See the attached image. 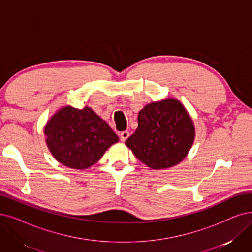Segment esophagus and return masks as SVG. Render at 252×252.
Returning <instances> with one entry per match:
<instances>
[{
    "mask_svg": "<svg viewBox=\"0 0 252 252\" xmlns=\"http://www.w3.org/2000/svg\"><path fill=\"white\" fill-rule=\"evenodd\" d=\"M120 137H121V140H122V142H125V140L129 137V132H128V131H123V132H121Z\"/></svg>",
    "mask_w": 252,
    "mask_h": 252,
    "instance_id": "34e87169",
    "label": "esophagus"
}]
</instances>
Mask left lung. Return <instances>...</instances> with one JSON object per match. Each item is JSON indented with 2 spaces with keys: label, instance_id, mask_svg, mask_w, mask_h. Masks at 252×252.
Wrapping results in <instances>:
<instances>
[{
  "label": "left lung",
  "instance_id": "8db88e82",
  "mask_svg": "<svg viewBox=\"0 0 252 252\" xmlns=\"http://www.w3.org/2000/svg\"><path fill=\"white\" fill-rule=\"evenodd\" d=\"M137 121V129L125 144L147 166L168 168L186 157L195 130L179 100L169 98L147 104L138 113Z\"/></svg>",
  "mask_w": 252,
  "mask_h": 252
}]
</instances>
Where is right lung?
Here are the masks:
<instances>
[{
    "instance_id": "1",
    "label": "right lung",
    "mask_w": 252,
    "mask_h": 252,
    "mask_svg": "<svg viewBox=\"0 0 252 252\" xmlns=\"http://www.w3.org/2000/svg\"><path fill=\"white\" fill-rule=\"evenodd\" d=\"M53 156L70 168L85 169L95 164L105 151L119 142L118 135L94 110L64 106L44 128Z\"/></svg>"
}]
</instances>
